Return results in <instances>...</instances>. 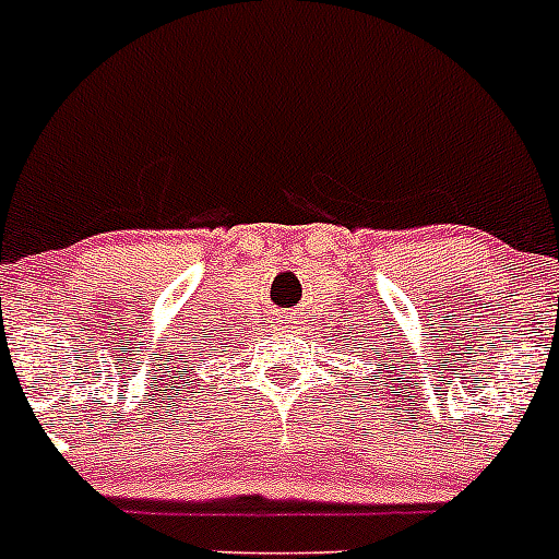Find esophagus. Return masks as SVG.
Segmentation results:
<instances>
[{"label":"esophagus","instance_id":"obj_1","mask_svg":"<svg viewBox=\"0 0 559 559\" xmlns=\"http://www.w3.org/2000/svg\"><path fill=\"white\" fill-rule=\"evenodd\" d=\"M276 324H280V328H288V324H294V322H290V316H280V319H276Z\"/></svg>","mask_w":559,"mask_h":559}]
</instances>
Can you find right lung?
Instances as JSON below:
<instances>
[{
    "mask_svg": "<svg viewBox=\"0 0 559 559\" xmlns=\"http://www.w3.org/2000/svg\"><path fill=\"white\" fill-rule=\"evenodd\" d=\"M199 358H204V355H199ZM210 358H212V355H210ZM199 364H201V360H185L187 374H190V378H192V374H199V372H195V369H199Z\"/></svg>",
    "mask_w": 559,
    "mask_h": 559,
    "instance_id": "add662e5",
    "label": "right lung"
}]
</instances>
